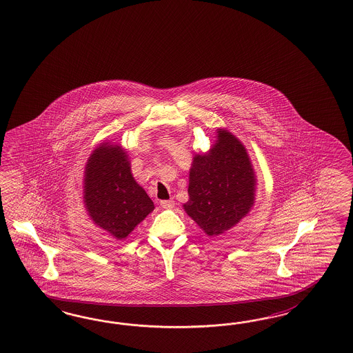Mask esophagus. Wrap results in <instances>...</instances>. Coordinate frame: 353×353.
<instances>
[{"label":"esophagus","instance_id":"1","mask_svg":"<svg viewBox=\"0 0 353 353\" xmlns=\"http://www.w3.org/2000/svg\"><path fill=\"white\" fill-rule=\"evenodd\" d=\"M161 208H165V210H171L174 207V201L173 199H168V201H161Z\"/></svg>","mask_w":353,"mask_h":353}]
</instances>
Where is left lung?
I'll use <instances>...</instances> for the list:
<instances>
[{
    "label": "left lung",
    "mask_w": 353,
    "mask_h": 353,
    "mask_svg": "<svg viewBox=\"0 0 353 353\" xmlns=\"http://www.w3.org/2000/svg\"><path fill=\"white\" fill-rule=\"evenodd\" d=\"M208 154L195 155L190 170L186 214L208 235H219L251 210L256 179L245 146L228 130Z\"/></svg>",
    "instance_id": "obj_1"
}]
</instances>
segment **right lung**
<instances>
[{"label": "right lung", "instance_id": "right-lung-1", "mask_svg": "<svg viewBox=\"0 0 353 353\" xmlns=\"http://www.w3.org/2000/svg\"><path fill=\"white\" fill-rule=\"evenodd\" d=\"M84 203L92 220L118 239L128 236L154 210L130 173L127 154L106 143L94 150L86 164Z\"/></svg>", "mask_w": 353, "mask_h": 353}]
</instances>
